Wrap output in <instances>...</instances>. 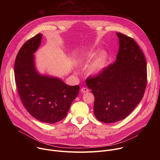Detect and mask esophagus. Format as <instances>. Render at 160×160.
Instances as JSON below:
<instances>
[{
  "mask_svg": "<svg viewBox=\"0 0 160 160\" xmlns=\"http://www.w3.org/2000/svg\"><path fill=\"white\" fill-rule=\"evenodd\" d=\"M88 89L87 88H86V87H83V88H81V92H82V93H86V92H88Z\"/></svg>",
  "mask_w": 160,
  "mask_h": 160,
  "instance_id": "1",
  "label": "esophagus"
}]
</instances>
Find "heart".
<instances>
[{"label": "heart", "mask_w": 160, "mask_h": 160, "mask_svg": "<svg viewBox=\"0 0 160 160\" xmlns=\"http://www.w3.org/2000/svg\"><path fill=\"white\" fill-rule=\"evenodd\" d=\"M106 62L107 57L106 55L101 54L98 56L89 66V73L92 75H97L99 74L106 66Z\"/></svg>", "instance_id": "b5f03b06"}]
</instances>
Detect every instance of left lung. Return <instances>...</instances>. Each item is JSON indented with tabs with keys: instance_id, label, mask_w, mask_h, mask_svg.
<instances>
[{
	"instance_id": "1",
	"label": "left lung",
	"mask_w": 160,
	"mask_h": 160,
	"mask_svg": "<svg viewBox=\"0 0 160 160\" xmlns=\"http://www.w3.org/2000/svg\"><path fill=\"white\" fill-rule=\"evenodd\" d=\"M117 35L120 46L116 61L86 80L95 98V117L108 123L127 117L142 100L147 85V64L142 51L131 37Z\"/></svg>"
}]
</instances>
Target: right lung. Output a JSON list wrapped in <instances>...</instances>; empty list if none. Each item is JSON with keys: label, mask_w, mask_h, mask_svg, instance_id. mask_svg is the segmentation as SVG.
I'll return each mask as SVG.
<instances>
[{"label": "right lung", "mask_w": 160, "mask_h": 160, "mask_svg": "<svg viewBox=\"0 0 160 160\" xmlns=\"http://www.w3.org/2000/svg\"><path fill=\"white\" fill-rule=\"evenodd\" d=\"M42 37V34H37L19 51L14 62L15 81L22 103L30 115L40 122L54 123L66 116L80 87L38 73L33 54L40 46Z\"/></svg>", "instance_id": "add662e5"}]
</instances>
